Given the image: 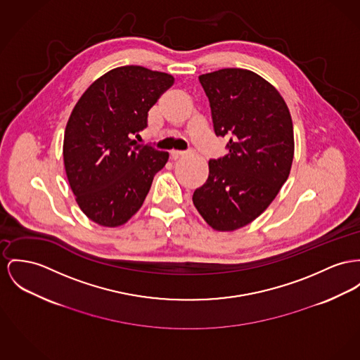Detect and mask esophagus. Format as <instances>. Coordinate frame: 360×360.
<instances>
[{
    "mask_svg": "<svg viewBox=\"0 0 360 360\" xmlns=\"http://www.w3.org/2000/svg\"><path fill=\"white\" fill-rule=\"evenodd\" d=\"M186 154H187V151H179V150H172V151H170V157H172V160H177L179 157L186 155Z\"/></svg>",
    "mask_w": 360,
    "mask_h": 360,
    "instance_id": "1",
    "label": "esophagus"
}]
</instances>
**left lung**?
Segmentation results:
<instances>
[{"label":"left lung","mask_w":360,"mask_h":360,"mask_svg":"<svg viewBox=\"0 0 360 360\" xmlns=\"http://www.w3.org/2000/svg\"><path fill=\"white\" fill-rule=\"evenodd\" d=\"M217 136L228 154L209 161V177L192 202L216 231H235L261 216L287 181L293 125L285 101L257 73L225 68L199 76Z\"/></svg>","instance_id":"obj_1"}]
</instances>
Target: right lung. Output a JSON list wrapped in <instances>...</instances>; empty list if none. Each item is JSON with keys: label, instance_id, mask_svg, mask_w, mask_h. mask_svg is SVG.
I'll return each mask as SVG.
<instances>
[{"label": "right lung", "instance_id": "right-lung-1", "mask_svg": "<svg viewBox=\"0 0 360 360\" xmlns=\"http://www.w3.org/2000/svg\"><path fill=\"white\" fill-rule=\"evenodd\" d=\"M172 75L139 65L115 68L84 91L64 135V165L82 212L102 226H120L143 205L167 151L138 144L151 106Z\"/></svg>", "mask_w": 360, "mask_h": 360}]
</instances>
